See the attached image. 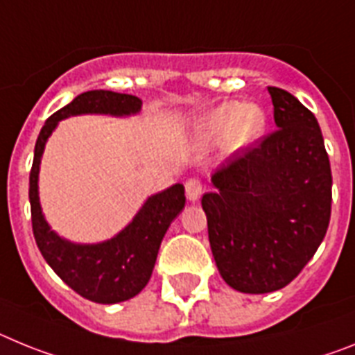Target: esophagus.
Segmentation results:
<instances>
[{
    "instance_id": "34e87169",
    "label": "esophagus",
    "mask_w": 355,
    "mask_h": 355,
    "mask_svg": "<svg viewBox=\"0 0 355 355\" xmlns=\"http://www.w3.org/2000/svg\"><path fill=\"white\" fill-rule=\"evenodd\" d=\"M203 193V186L202 182L198 180V178H187L186 180V196L187 200H191V202H198L200 196H202Z\"/></svg>"
}]
</instances>
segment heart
<instances>
[{
	"mask_svg": "<svg viewBox=\"0 0 355 355\" xmlns=\"http://www.w3.org/2000/svg\"><path fill=\"white\" fill-rule=\"evenodd\" d=\"M266 116L257 105L227 101L209 112L200 123V135L205 139H220L230 132L234 146H248L264 132Z\"/></svg>",
	"mask_w": 355,
	"mask_h": 355,
	"instance_id": "heart-1",
	"label": "heart"
}]
</instances>
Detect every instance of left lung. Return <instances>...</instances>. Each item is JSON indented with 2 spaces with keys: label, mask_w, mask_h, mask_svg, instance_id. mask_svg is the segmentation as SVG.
Listing matches in <instances>:
<instances>
[{
  "label": "left lung",
  "mask_w": 355,
  "mask_h": 355,
  "mask_svg": "<svg viewBox=\"0 0 355 355\" xmlns=\"http://www.w3.org/2000/svg\"><path fill=\"white\" fill-rule=\"evenodd\" d=\"M277 128L227 159L202 196L220 275L241 293H271L304 270L325 237L331 162L320 125L291 92L268 87Z\"/></svg>",
  "instance_id": "1"
}]
</instances>
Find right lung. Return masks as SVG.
<instances>
[{
  "label": "right lung",
  "mask_w": 355,
  "mask_h": 355,
  "mask_svg": "<svg viewBox=\"0 0 355 355\" xmlns=\"http://www.w3.org/2000/svg\"><path fill=\"white\" fill-rule=\"evenodd\" d=\"M143 101L112 91L82 92L69 105L46 119L37 137L30 171V209L35 243L46 263L80 297L96 304H118L143 291L152 277L166 230L186 203L184 186L175 184L146 200L132 223L116 237L98 245H75L58 237L46 223L39 203L37 178L44 144L60 119L78 114L128 116L141 110Z\"/></svg>",
  "instance_id": "obj_1"
}]
</instances>
